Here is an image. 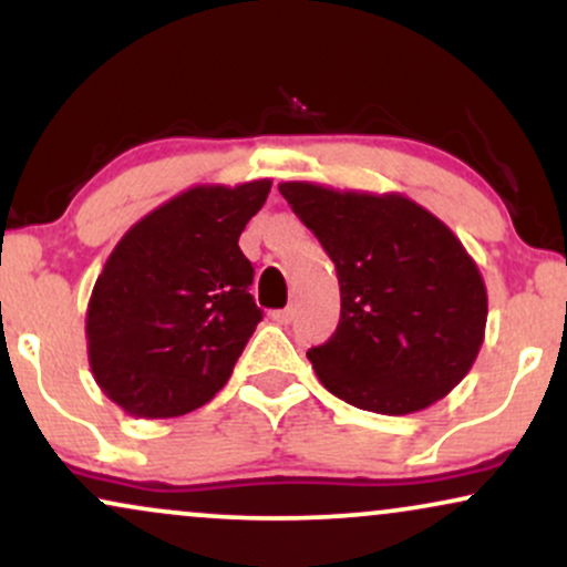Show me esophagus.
Instances as JSON below:
<instances>
[{"instance_id": "34e87169", "label": "esophagus", "mask_w": 567, "mask_h": 567, "mask_svg": "<svg viewBox=\"0 0 567 567\" xmlns=\"http://www.w3.org/2000/svg\"><path fill=\"white\" fill-rule=\"evenodd\" d=\"M271 320H275L277 324H288L292 320V309L288 306V309H277L271 311Z\"/></svg>"}]
</instances>
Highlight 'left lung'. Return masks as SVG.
<instances>
[{
	"instance_id": "obj_1",
	"label": "left lung",
	"mask_w": 567,
	"mask_h": 567,
	"mask_svg": "<svg viewBox=\"0 0 567 567\" xmlns=\"http://www.w3.org/2000/svg\"><path fill=\"white\" fill-rule=\"evenodd\" d=\"M341 285V320L306 351L349 405L408 415L458 386L485 341L487 290L461 239L402 194L279 184Z\"/></svg>"
}]
</instances>
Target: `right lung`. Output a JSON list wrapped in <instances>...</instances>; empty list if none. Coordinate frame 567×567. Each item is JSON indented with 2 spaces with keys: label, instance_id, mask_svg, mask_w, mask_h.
Masks as SVG:
<instances>
[{
  "label": "right lung",
  "instance_id": "right-lung-1",
  "mask_svg": "<svg viewBox=\"0 0 567 567\" xmlns=\"http://www.w3.org/2000/svg\"><path fill=\"white\" fill-rule=\"evenodd\" d=\"M271 181L192 186L130 226L87 303L95 383L135 419H173L210 402L261 322L239 234Z\"/></svg>",
  "mask_w": 567,
  "mask_h": 567
}]
</instances>
